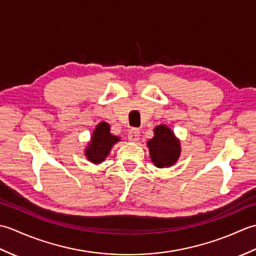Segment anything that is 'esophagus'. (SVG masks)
Returning <instances> with one entry per match:
<instances>
[{
  "instance_id": "obj_1",
  "label": "esophagus",
  "mask_w": 256,
  "mask_h": 256,
  "mask_svg": "<svg viewBox=\"0 0 256 256\" xmlns=\"http://www.w3.org/2000/svg\"><path fill=\"white\" fill-rule=\"evenodd\" d=\"M128 138L130 140H131V142H136V140H138V138H140V130L132 128L131 131L128 132Z\"/></svg>"
}]
</instances>
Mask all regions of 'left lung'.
Masks as SVG:
<instances>
[{
	"label": "left lung",
	"mask_w": 256,
	"mask_h": 256,
	"mask_svg": "<svg viewBox=\"0 0 256 256\" xmlns=\"http://www.w3.org/2000/svg\"><path fill=\"white\" fill-rule=\"evenodd\" d=\"M155 136L150 140L148 145L150 148V158L155 166L162 168L175 164L180 154V144L175 135L165 125H158L154 130Z\"/></svg>",
	"instance_id": "obj_1"
}]
</instances>
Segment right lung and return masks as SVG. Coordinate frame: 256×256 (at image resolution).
<instances>
[{
  "instance_id": "add662e5",
  "label": "right lung",
  "mask_w": 256,
  "mask_h": 256,
  "mask_svg": "<svg viewBox=\"0 0 256 256\" xmlns=\"http://www.w3.org/2000/svg\"><path fill=\"white\" fill-rule=\"evenodd\" d=\"M120 138L110 134V125L106 122H101L96 125L94 134H92L89 148L86 150V156L88 160L96 164L104 160L112 145L116 143Z\"/></svg>"
}]
</instances>
